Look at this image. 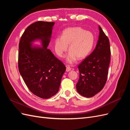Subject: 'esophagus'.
<instances>
[{"label": "esophagus", "mask_w": 130, "mask_h": 130, "mask_svg": "<svg viewBox=\"0 0 130 130\" xmlns=\"http://www.w3.org/2000/svg\"><path fill=\"white\" fill-rule=\"evenodd\" d=\"M70 70H71V68H70L69 66H67V67H66V72H68L70 71Z\"/></svg>", "instance_id": "34e87169"}]
</instances>
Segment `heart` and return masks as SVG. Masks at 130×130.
<instances>
[{
	"label": "heart",
	"instance_id": "obj_1",
	"mask_svg": "<svg viewBox=\"0 0 130 130\" xmlns=\"http://www.w3.org/2000/svg\"><path fill=\"white\" fill-rule=\"evenodd\" d=\"M94 44L93 34L80 27H69L62 33V37H57L54 41V48L57 55L62 57L68 50L69 54L67 58L69 63H73L87 57L91 52Z\"/></svg>",
	"mask_w": 130,
	"mask_h": 130
}]
</instances>
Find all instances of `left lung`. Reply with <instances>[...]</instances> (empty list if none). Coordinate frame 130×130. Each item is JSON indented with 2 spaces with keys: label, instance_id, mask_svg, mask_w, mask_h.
<instances>
[{
  "label": "left lung",
  "instance_id": "left-lung-1",
  "mask_svg": "<svg viewBox=\"0 0 130 130\" xmlns=\"http://www.w3.org/2000/svg\"><path fill=\"white\" fill-rule=\"evenodd\" d=\"M95 49L77 66L79 79L76 85L80 95L90 98L100 92L107 81L111 50L109 39L99 26Z\"/></svg>",
  "mask_w": 130,
  "mask_h": 130
}]
</instances>
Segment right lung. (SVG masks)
I'll return each instance as SVG.
<instances>
[{
	"instance_id": "1",
	"label": "right lung",
	"mask_w": 130,
	"mask_h": 130,
	"mask_svg": "<svg viewBox=\"0 0 130 130\" xmlns=\"http://www.w3.org/2000/svg\"><path fill=\"white\" fill-rule=\"evenodd\" d=\"M54 22L38 21L24 31L19 43L18 69L27 88L35 95L48 99L60 87L66 66L47 49ZM39 39L42 47H32L31 42Z\"/></svg>"
}]
</instances>
